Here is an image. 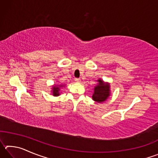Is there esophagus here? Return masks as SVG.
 I'll return each instance as SVG.
<instances>
[{
    "instance_id": "1",
    "label": "esophagus",
    "mask_w": 158,
    "mask_h": 158,
    "mask_svg": "<svg viewBox=\"0 0 158 158\" xmlns=\"http://www.w3.org/2000/svg\"><path fill=\"white\" fill-rule=\"evenodd\" d=\"M74 81H75L77 83H80V82H81V79L75 78V79H74Z\"/></svg>"
}]
</instances>
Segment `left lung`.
<instances>
[{
    "instance_id": "left-lung-1",
    "label": "left lung",
    "mask_w": 158,
    "mask_h": 158,
    "mask_svg": "<svg viewBox=\"0 0 158 158\" xmlns=\"http://www.w3.org/2000/svg\"><path fill=\"white\" fill-rule=\"evenodd\" d=\"M98 85L95 87L93 100L98 102H102L109 96V84H105L102 80H98Z\"/></svg>"
}]
</instances>
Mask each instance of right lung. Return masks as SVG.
Here are the masks:
<instances>
[{
    "label": "right lung",
    "instance_id": "right-lung-1",
    "mask_svg": "<svg viewBox=\"0 0 158 158\" xmlns=\"http://www.w3.org/2000/svg\"><path fill=\"white\" fill-rule=\"evenodd\" d=\"M59 87L57 86V85H54L53 87V95L54 96L59 95Z\"/></svg>",
    "mask_w": 158,
    "mask_h": 158
}]
</instances>
